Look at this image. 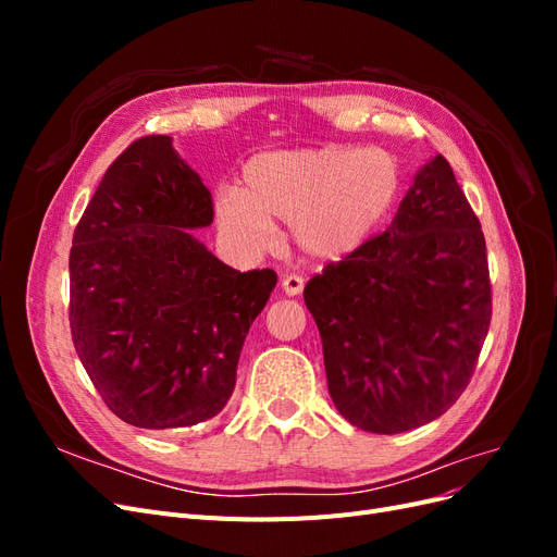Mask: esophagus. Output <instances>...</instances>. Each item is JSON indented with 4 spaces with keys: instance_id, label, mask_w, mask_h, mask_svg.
<instances>
[{
    "instance_id": "1",
    "label": "esophagus",
    "mask_w": 557,
    "mask_h": 557,
    "mask_svg": "<svg viewBox=\"0 0 557 557\" xmlns=\"http://www.w3.org/2000/svg\"><path fill=\"white\" fill-rule=\"evenodd\" d=\"M283 290H285V295H290V297L299 295L301 290H305V278H301L299 274L283 276Z\"/></svg>"
}]
</instances>
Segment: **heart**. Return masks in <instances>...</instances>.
<instances>
[{"instance_id":"heart-1","label":"heart","mask_w":557,"mask_h":557,"mask_svg":"<svg viewBox=\"0 0 557 557\" xmlns=\"http://www.w3.org/2000/svg\"><path fill=\"white\" fill-rule=\"evenodd\" d=\"M401 190V166L383 148L323 146L252 158L242 190L215 199L218 223L232 242L267 248L272 221L290 223L293 242L311 260H342L358 250Z\"/></svg>"}]
</instances>
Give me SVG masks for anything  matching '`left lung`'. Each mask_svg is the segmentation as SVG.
<instances>
[{
  "label": "left lung",
  "instance_id": "obj_1",
  "mask_svg": "<svg viewBox=\"0 0 557 557\" xmlns=\"http://www.w3.org/2000/svg\"><path fill=\"white\" fill-rule=\"evenodd\" d=\"M334 407L397 434L446 413L474 374L493 315L476 213L446 158L416 176L391 227L305 288Z\"/></svg>",
  "mask_w": 557,
  "mask_h": 557
}]
</instances>
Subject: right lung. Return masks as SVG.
<instances>
[{"mask_svg":"<svg viewBox=\"0 0 557 557\" xmlns=\"http://www.w3.org/2000/svg\"><path fill=\"white\" fill-rule=\"evenodd\" d=\"M213 199L172 148L132 141L99 181L74 230L70 327L107 407L134 428L205 423L225 409L274 269L237 272L188 230Z\"/></svg>","mask_w":557,"mask_h":557,"instance_id":"1","label":"right lung"}]
</instances>
